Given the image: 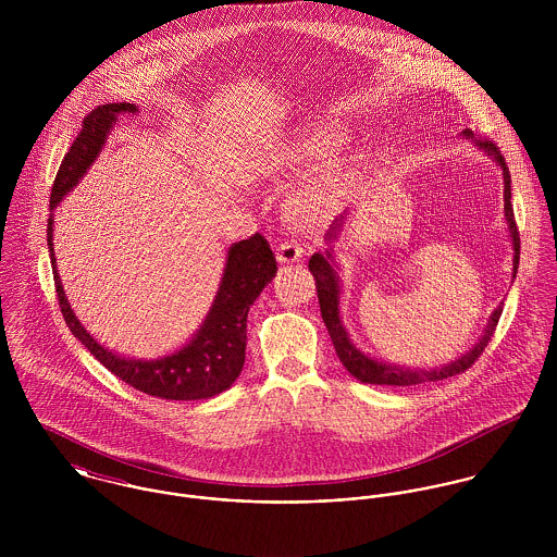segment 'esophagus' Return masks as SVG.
<instances>
[{"mask_svg":"<svg viewBox=\"0 0 557 557\" xmlns=\"http://www.w3.org/2000/svg\"><path fill=\"white\" fill-rule=\"evenodd\" d=\"M302 246L296 239H281L276 246V259L281 263H294L298 259H302Z\"/></svg>","mask_w":557,"mask_h":557,"instance_id":"esophagus-1","label":"esophagus"}]
</instances>
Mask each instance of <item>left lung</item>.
I'll use <instances>...</instances> for the list:
<instances>
[{
  "label": "left lung",
  "instance_id": "left-lung-1",
  "mask_svg": "<svg viewBox=\"0 0 557 557\" xmlns=\"http://www.w3.org/2000/svg\"><path fill=\"white\" fill-rule=\"evenodd\" d=\"M468 137H472L470 131H466ZM476 146H480L488 157H493L495 162L502 166L504 171V212H506V221H508V230L512 236V244H515V276H517V268H519V248H521V238H519V230H517V221H515V212H512V203H510V173L506 166V160L502 157L499 148L491 141V139H476ZM338 232V227L330 230V238H334ZM330 255H319L315 252L309 259V270L315 276V287H318L319 309H321V318L323 323L330 332V338L334 343L336 356L343 362V367L358 377L364 384H377V386H416V384H426V382H440V380H448L453 375H459L463 371H468L480 354L484 351V347L488 345L495 325L502 315V307H497L493 311V315L488 319L486 332L482 334V338L478 341L476 347L472 351H468L463 358L450 362L448 367L435 369V371H409V369H398V367H391V364H382L375 362L371 358H367L362 351H358L349 338L347 332L343 330V323L338 318V278L336 272L330 265Z\"/></svg>",
  "mask_w": 557,
  "mask_h": 557
}]
</instances>
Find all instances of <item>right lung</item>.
I'll use <instances>...</instances> for the list:
<instances>
[{"label":"right lung","instance_id":"obj_1","mask_svg":"<svg viewBox=\"0 0 557 557\" xmlns=\"http://www.w3.org/2000/svg\"><path fill=\"white\" fill-rule=\"evenodd\" d=\"M135 111L137 107L131 102H109L98 104L89 115L83 117L81 133L62 159L58 175L53 180L49 199L51 210L60 203L64 195L73 190V186H77L83 173L91 166V162L104 146L107 133L115 122V115ZM47 242L51 252L55 294L64 321L69 323L71 332L89 349V354L115 377L146 395L171 400L214 397L236 382L246 356L244 351L248 309L276 274V257L268 239L261 234L242 239L230 248L219 296L195 338L180 351L152 362L122 358L104 349L89 336L64 296L62 281L55 268L53 216H49Z\"/></svg>","mask_w":557,"mask_h":557}]
</instances>
